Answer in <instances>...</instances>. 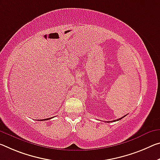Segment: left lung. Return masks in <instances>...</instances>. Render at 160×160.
Masks as SVG:
<instances>
[{"label":"left lung","mask_w":160,"mask_h":160,"mask_svg":"<svg viewBox=\"0 0 160 160\" xmlns=\"http://www.w3.org/2000/svg\"><path fill=\"white\" fill-rule=\"evenodd\" d=\"M126 115H125V116H123L122 118H120V119H118V120H112V121H109V122H116V121H118V120H121V119H122L124 117H125Z\"/></svg>","instance_id":"8db88e82"}]
</instances>
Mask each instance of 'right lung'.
Here are the masks:
<instances>
[{
	"label": "right lung",
	"mask_w": 160,
	"mask_h": 160,
	"mask_svg": "<svg viewBox=\"0 0 160 160\" xmlns=\"http://www.w3.org/2000/svg\"><path fill=\"white\" fill-rule=\"evenodd\" d=\"M50 119H52V118H47V119H44V120H38L39 121H43V120H50Z\"/></svg>",
	"instance_id": "obj_1"
}]
</instances>
